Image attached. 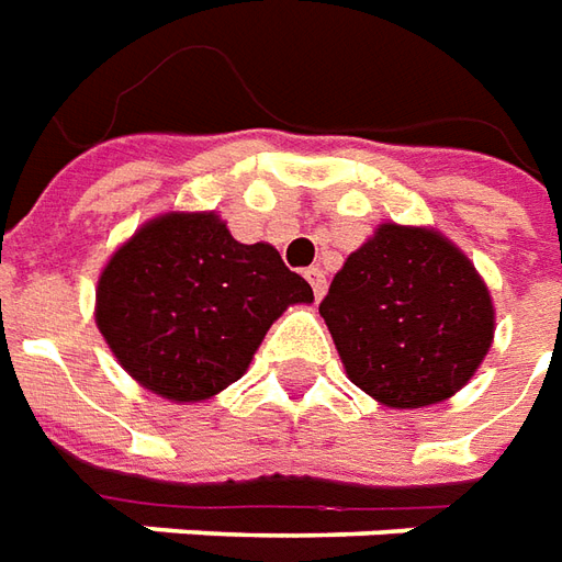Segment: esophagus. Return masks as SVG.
Returning <instances> with one entry per match:
<instances>
[{
	"instance_id": "obj_1",
	"label": "esophagus",
	"mask_w": 562,
	"mask_h": 562,
	"mask_svg": "<svg viewBox=\"0 0 562 562\" xmlns=\"http://www.w3.org/2000/svg\"><path fill=\"white\" fill-rule=\"evenodd\" d=\"M305 278H308V284H312L314 296L321 300L326 293V274L324 269H317V266H312V269H305Z\"/></svg>"
}]
</instances>
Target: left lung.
Here are the masks:
<instances>
[{
	"label": "left lung",
	"mask_w": 562,
	"mask_h": 562,
	"mask_svg": "<svg viewBox=\"0 0 562 562\" xmlns=\"http://www.w3.org/2000/svg\"><path fill=\"white\" fill-rule=\"evenodd\" d=\"M321 317L353 384L387 408L453 396L487 357L493 300L472 260L429 226L381 224L338 269Z\"/></svg>",
	"instance_id": "1"
}]
</instances>
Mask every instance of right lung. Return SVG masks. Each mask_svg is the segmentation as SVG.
Here are the masks:
<instances>
[{
	"label": "right lung",
	"instance_id": "add662e5",
	"mask_svg": "<svg viewBox=\"0 0 562 562\" xmlns=\"http://www.w3.org/2000/svg\"><path fill=\"white\" fill-rule=\"evenodd\" d=\"M312 300L272 245H241L214 211H169L111 254L97 326L142 387L202 402L248 372L288 305Z\"/></svg>",
	"mask_w": 562,
	"mask_h": 562
}]
</instances>
